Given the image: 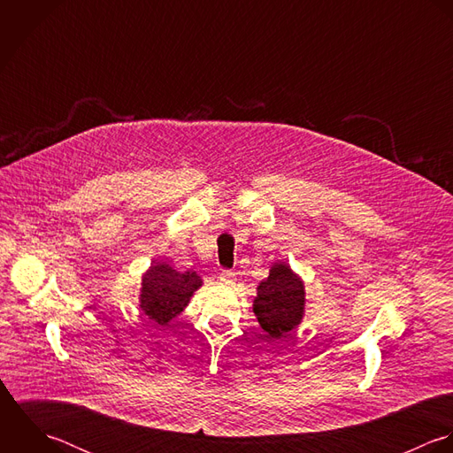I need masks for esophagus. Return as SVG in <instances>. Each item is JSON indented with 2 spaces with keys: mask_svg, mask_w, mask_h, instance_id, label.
<instances>
[{
  "mask_svg": "<svg viewBox=\"0 0 453 453\" xmlns=\"http://www.w3.org/2000/svg\"><path fill=\"white\" fill-rule=\"evenodd\" d=\"M219 280H220V283H224V285H233V283H234V273L224 270V272H220V274H219Z\"/></svg>",
  "mask_w": 453,
  "mask_h": 453,
  "instance_id": "34e87169",
  "label": "esophagus"
}]
</instances>
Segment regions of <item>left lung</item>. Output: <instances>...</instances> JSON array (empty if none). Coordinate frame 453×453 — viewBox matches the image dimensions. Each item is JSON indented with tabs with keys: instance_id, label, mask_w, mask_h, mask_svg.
I'll list each match as a JSON object with an SVG mask.
<instances>
[{
	"instance_id": "1",
	"label": "left lung",
	"mask_w": 453,
	"mask_h": 453,
	"mask_svg": "<svg viewBox=\"0 0 453 453\" xmlns=\"http://www.w3.org/2000/svg\"><path fill=\"white\" fill-rule=\"evenodd\" d=\"M303 310V281L287 265H274L268 280L257 287V297L254 299V313L263 331L274 340L287 338L301 322Z\"/></svg>"
}]
</instances>
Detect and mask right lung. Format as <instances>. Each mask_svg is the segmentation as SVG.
<instances>
[{
  "instance_id": "right-lung-1",
  "label": "right lung",
  "mask_w": 453,
  "mask_h": 453,
  "mask_svg": "<svg viewBox=\"0 0 453 453\" xmlns=\"http://www.w3.org/2000/svg\"><path fill=\"white\" fill-rule=\"evenodd\" d=\"M201 278L194 272L179 273L165 263L154 265L143 276L142 310L149 319L165 326L187 306Z\"/></svg>"
}]
</instances>
